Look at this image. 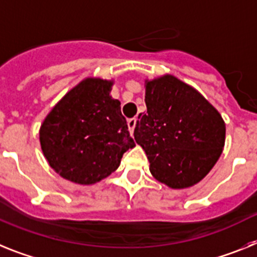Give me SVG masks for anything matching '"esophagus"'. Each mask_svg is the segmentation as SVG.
I'll list each match as a JSON object with an SVG mask.
<instances>
[{"instance_id":"obj_1","label":"esophagus","mask_w":257,"mask_h":257,"mask_svg":"<svg viewBox=\"0 0 257 257\" xmlns=\"http://www.w3.org/2000/svg\"><path fill=\"white\" fill-rule=\"evenodd\" d=\"M136 122H137V119H129L128 120V128H129V132H131L132 135H133V132H135Z\"/></svg>"}]
</instances>
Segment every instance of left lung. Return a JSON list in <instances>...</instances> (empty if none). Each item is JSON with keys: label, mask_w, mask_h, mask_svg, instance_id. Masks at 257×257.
<instances>
[{"label": "left lung", "mask_w": 257, "mask_h": 257, "mask_svg": "<svg viewBox=\"0 0 257 257\" xmlns=\"http://www.w3.org/2000/svg\"><path fill=\"white\" fill-rule=\"evenodd\" d=\"M147 112L138 115L135 140L151 175L172 189L194 186L222 153L225 122L199 91L173 75L145 80Z\"/></svg>", "instance_id": "8db88e82"}]
</instances>
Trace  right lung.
Segmentation results:
<instances>
[{"instance_id":"right-lung-1","label":"right lung","mask_w":257,"mask_h":257,"mask_svg":"<svg viewBox=\"0 0 257 257\" xmlns=\"http://www.w3.org/2000/svg\"><path fill=\"white\" fill-rule=\"evenodd\" d=\"M112 80L86 77L48 113L40 144L49 166L61 177L93 185L119 168L135 147L120 102L110 95Z\"/></svg>"}]
</instances>
